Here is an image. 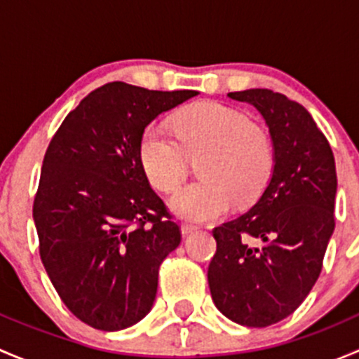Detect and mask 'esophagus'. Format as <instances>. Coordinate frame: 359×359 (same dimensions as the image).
Here are the masks:
<instances>
[{
  "label": "esophagus",
  "instance_id": "1",
  "mask_svg": "<svg viewBox=\"0 0 359 359\" xmlns=\"http://www.w3.org/2000/svg\"><path fill=\"white\" fill-rule=\"evenodd\" d=\"M180 231H182V234H189L193 233V231H196V226H193V224H180Z\"/></svg>",
  "mask_w": 359,
  "mask_h": 359
}]
</instances>
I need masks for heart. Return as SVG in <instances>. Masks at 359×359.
Segmentation results:
<instances>
[{"label":"heart","instance_id":"heart-1","mask_svg":"<svg viewBox=\"0 0 359 359\" xmlns=\"http://www.w3.org/2000/svg\"><path fill=\"white\" fill-rule=\"evenodd\" d=\"M177 140L156 126H147L139 140V159L147 179L159 191H173L187 173L189 158H200L201 180L180 187L170 200L175 215L212 220L233 201L255 200L269 182L274 147L262 126L250 123L243 111L203 100L173 118Z\"/></svg>","mask_w":359,"mask_h":359}]
</instances>
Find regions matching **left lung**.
Masks as SVG:
<instances>
[{
	"label": "left lung",
	"instance_id": "1",
	"mask_svg": "<svg viewBox=\"0 0 359 359\" xmlns=\"http://www.w3.org/2000/svg\"><path fill=\"white\" fill-rule=\"evenodd\" d=\"M227 95L266 119L274 168L255 205L213 229L208 285L224 316L262 328L290 316L320 278L335 229V159L313 116L295 100L267 88Z\"/></svg>",
	"mask_w": 359,
	"mask_h": 359
}]
</instances>
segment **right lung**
Returning a JSON list of instances; mask_svg holds the SVG:
<instances>
[{
    "label": "right lung",
    "instance_id": "add662e5",
    "mask_svg": "<svg viewBox=\"0 0 359 359\" xmlns=\"http://www.w3.org/2000/svg\"><path fill=\"white\" fill-rule=\"evenodd\" d=\"M123 81L93 90L59 126L32 205L39 255L76 318L116 332L153 307L158 271L180 227L151 187L139 140L161 112L196 97Z\"/></svg>",
    "mask_w": 359,
    "mask_h": 359
}]
</instances>
